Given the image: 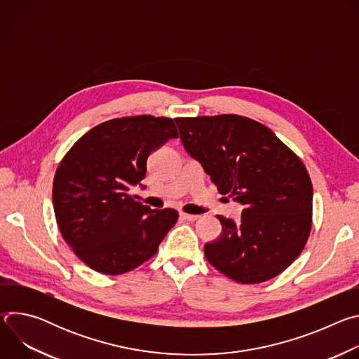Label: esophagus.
<instances>
[{"label": "esophagus", "instance_id": "obj_1", "mask_svg": "<svg viewBox=\"0 0 359 359\" xmlns=\"http://www.w3.org/2000/svg\"><path fill=\"white\" fill-rule=\"evenodd\" d=\"M180 217L184 219V220H187V222H196V220H198V216H196V215H187V213H180Z\"/></svg>", "mask_w": 359, "mask_h": 359}]
</instances>
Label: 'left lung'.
Instances as JSON below:
<instances>
[{"label":"left lung","instance_id":"obj_1","mask_svg":"<svg viewBox=\"0 0 359 359\" xmlns=\"http://www.w3.org/2000/svg\"><path fill=\"white\" fill-rule=\"evenodd\" d=\"M180 140L219 193L244 209L217 216L222 234L204 244L209 263L241 284L283 273L304 250L313 222V183L301 159L263 123L238 115L176 118Z\"/></svg>","mask_w":359,"mask_h":359}]
</instances>
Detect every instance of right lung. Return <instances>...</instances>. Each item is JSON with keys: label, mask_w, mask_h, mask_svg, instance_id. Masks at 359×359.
<instances>
[{"label": "right lung", "mask_w": 359, "mask_h": 359, "mask_svg": "<svg viewBox=\"0 0 359 359\" xmlns=\"http://www.w3.org/2000/svg\"><path fill=\"white\" fill-rule=\"evenodd\" d=\"M173 137L169 118L112 119L86 132L61 161L53 187L57 223L92 270L119 276L139 267L176 224V210H151L129 194L144 179L150 153Z\"/></svg>", "instance_id": "obj_1"}]
</instances>
